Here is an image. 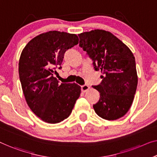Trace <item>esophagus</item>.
<instances>
[{
	"mask_svg": "<svg viewBox=\"0 0 157 157\" xmlns=\"http://www.w3.org/2000/svg\"><path fill=\"white\" fill-rule=\"evenodd\" d=\"M89 90H90V86H89L87 85H85L82 86V91L83 92H85Z\"/></svg>",
	"mask_w": 157,
	"mask_h": 157,
	"instance_id": "34e87169",
	"label": "esophagus"
}]
</instances>
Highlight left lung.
I'll return each mask as SVG.
<instances>
[{
	"label": "left lung",
	"mask_w": 157,
	"mask_h": 157,
	"mask_svg": "<svg viewBox=\"0 0 157 157\" xmlns=\"http://www.w3.org/2000/svg\"><path fill=\"white\" fill-rule=\"evenodd\" d=\"M78 36L79 46L92 59L95 71L104 74L101 84L92 86L100 93L93 108L105 120H117L129 111L136 92L138 78L135 56L110 32L94 29Z\"/></svg>",
	"instance_id": "left-lung-1"
}]
</instances>
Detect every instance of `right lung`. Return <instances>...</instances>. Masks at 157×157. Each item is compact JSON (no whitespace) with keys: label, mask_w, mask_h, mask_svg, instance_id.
<instances>
[{"label":"right lung","mask_w":157,"mask_h":157,"mask_svg":"<svg viewBox=\"0 0 157 157\" xmlns=\"http://www.w3.org/2000/svg\"><path fill=\"white\" fill-rule=\"evenodd\" d=\"M78 36L49 31L35 36L23 48L19 75L27 104L44 122L55 124L68 118L80 96L76 83H58L53 74L61 68L64 53L78 44Z\"/></svg>","instance_id":"1"}]
</instances>
